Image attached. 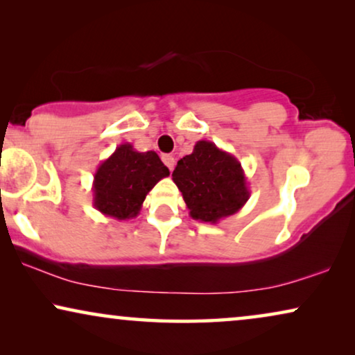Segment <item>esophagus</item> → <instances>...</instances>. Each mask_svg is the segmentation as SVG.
I'll list each match as a JSON object with an SVG mask.
<instances>
[{
    "label": "esophagus",
    "mask_w": 355,
    "mask_h": 355,
    "mask_svg": "<svg viewBox=\"0 0 355 355\" xmlns=\"http://www.w3.org/2000/svg\"><path fill=\"white\" fill-rule=\"evenodd\" d=\"M163 163L166 164V168L169 169V171H173V168H174V158L171 157V155H163Z\"/></svg>",
    "instance_id": "1"
}]
</instances>
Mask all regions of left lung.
Masks as SVG:
<instances>
[{
    "label": "left lung",
    "mask_w": 355,
    "mask_h": 355,
    "mask_svg": "<svg viewBox=\"0 0 355 355\" xmlns=\"http://www.w3.org/2000/svg\"><path fill=\"white\" fill-rule=\"evenodd\" d=\"M173 181L182 193L189 215L211 225L234 215L250 197L239 159L210 140H198L193 152L179 159Z\"/></svg>",
    "instance_id": "obj_1"
}]
</instances>
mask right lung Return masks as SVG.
Instances as JSON below:
<instances>
[{"label": "right lung", "instance_id": "1", "mask_svg": "<svg viewBox=\"0 0 355 355\" xmlns=\"http://www.w3.org/2000/svg\"><path fill=\"white\" fill-rule=\"evenodd\" d=\"M169 176V169L155 152H137L121 144L100 163L94 176V207L105 216L130 220L139 215L155 184Z\"/></svg>", "mask_w": 355, "mask_h": 355}]
</instances>
